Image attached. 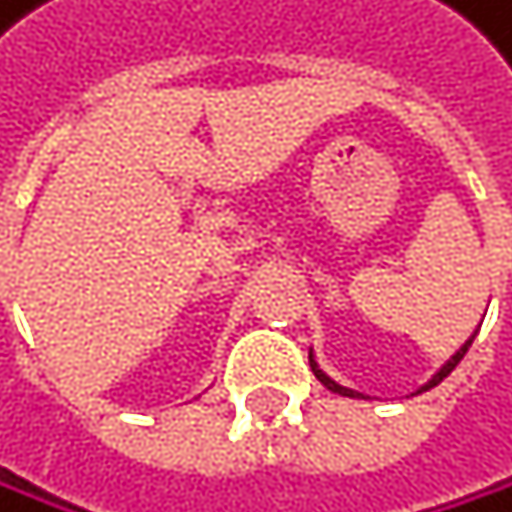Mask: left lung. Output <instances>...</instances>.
Returning a JSON list of instances; mask_svg holds the SVG:
<instances>
[{"label":"left lung","instance_id":"obj_1","mask_svg":"<svg viewBox=\"0 0 512 512\" xmlns=\"http://www.w3.org/2000/svg\"><path fill=\"white\" fill-rule=\"evenodd\" d=\"M476 332H479V329H476ZM476 332H473V336H470V339H467V342H464V345H461V348H458V351H455V354H452V357H449V360H446V363H443L437 372H433V375L424 381V385H421L415 394H424V391H430V388H437V385H440V381H443V378H446V375H449V372H452V369H455V366L464 360V354L470 351V345H473V339H476ZM308 363H311V372L317 375L320 385H323V388H329L332 394H339V397H351V400H369L366 394H360V391H354V388H345V385H339V381L332 378V375H326V372L320 369L317 357H314V348L308 351Z\"/></svg>","mask_w":512,"mask_h":512}]
</instances>
